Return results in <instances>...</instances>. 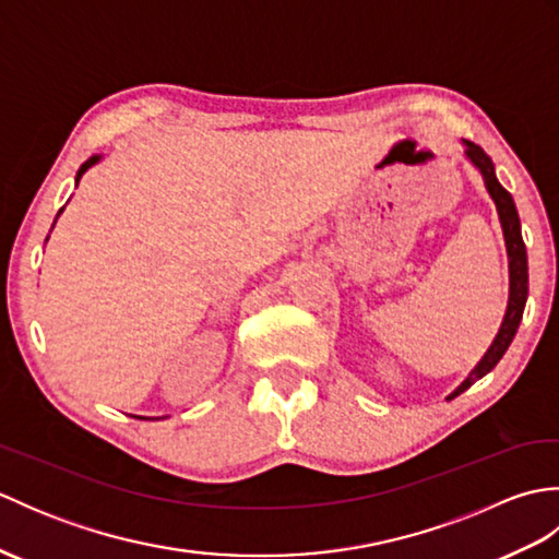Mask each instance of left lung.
<instances>
[{
	"instance_id": "left-lung-1",
	"label": "left lung",
	"mask_w": 559,
	"mask_h": 559,
	"mask_svg": "<svg viewBox=\"0 0 559 559\" xmlns=\"http://www.w3.org/2000/svg\"><path fill=\"white\" fill-rule=\"evenodd\" d=\"M466 156L480 170L485 187H488V192L497 206V213H500V223H502V233L507 242V257H509V302H507V314L500 326V334L495 336L492 346L488 348V353H485V358L476 365V370L466 377V382H463L449 399L459 396L461 391H466L471 384H476L480 377L488 374L492 367L502 360L509 343H512L516 336V329L521 324V317H524V307L528 298V257H526L524 237H521V221H519V211L514 206V199L500 182H497L495 165L488 153L473 144V141H466Z\"/></svg>"
}]
</instances>
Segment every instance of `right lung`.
I'll return each mask as SVG.
<instances>
[{
    "mask_svg": "<svg viewBox=\"0 0 559 559\" xmlns=\"http://www.w3.org/2000/svg\"><path fill=\"white\" fill-rule=\"evenodd\" d=\"M93 163H98V156H93V158H88L86 163H83V165H81V170L76 173V182L81 180V175H83V173H86V170L91 168V165H93ZM59 213H62V209H59Z\"/></svg>",
    "mask_w": 559,
    "mask_h": 559,
    "instance_id": "obj_1",
    "label": "right lung"
}]
</instances>
